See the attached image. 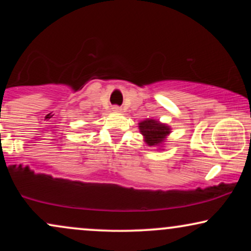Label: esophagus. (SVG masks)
Returning <instances> with one entry per match:
<instances>
[{
  "label": "esophagus",
  "mask_w": 251,
  "mask_h": 251,
  "mask_svg": "<svg viewBox=\"0 0 251 251\" xmlns=\"http://www.w3.org/2000/svg\"><path fill=\"white\" fill-rule=\"evenodd\" d=\"M112 111L116 112V113H120L123 109H122V107H119V106H113V107H112Z\"/></svg>",
  "instance_id": "1"
}]
</instances>
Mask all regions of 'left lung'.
<instances>
[{"label": "left lung", "mask_w": 251, "mask_h": 251, "mask_svg": "<svg viewBox=\"0 0 251 251\" xmlns=\"http://www.w3.org/2000/svg\"><path fill=\"white\" fill-rule=\"evenodd\" d=\"M139 129L145 137V143L149 146L159 145L170 133L169 126L158 123L157 120L146 119L139 124Z\"/></svg>", "instance_id": "1"}]
</instances>
